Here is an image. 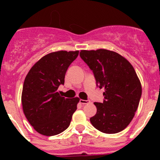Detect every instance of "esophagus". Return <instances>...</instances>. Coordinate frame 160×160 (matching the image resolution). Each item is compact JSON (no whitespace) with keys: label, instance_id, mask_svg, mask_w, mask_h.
Here are the masks:
<instances>
[{"label":"esophagus","instance_id":"1","mask_svg":"<svg viewBox=\"0 0 160 160\" xmlns=\"http://www.w3.org/2000/svg\"><path fill=\"white\" fill-rule=\"evenodd\" d=\"M80 104H82L84 105V104H89V103H90V101H89V100H80Z\"/></svg>","mask_w":160,"mask_h":160}]
</instances>
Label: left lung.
I'll use <instances>...</instances> for the list:
<instances>
[{
  "instance_id": "obj_1",
  "label": "left lung",
  "mask_w": 160,
  "mask_h": 160,
  "mask_svg": "<svg viewBox=\"0 0 160 160\" xmlns=\"http://www.w3.org/2000/svg\"><path fill=\"white\" fill-rule=\"evenodd\" d=\"M81 59L94 74L97 85L104 88L103 103L94 102L97 113L90 118L100 132L114 134L125 129L138 107L142 85L132 64L111 50H81Z\"/></svg>"
}]
</instances>
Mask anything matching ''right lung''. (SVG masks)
<instances>
[{
    "instance_id": "right-lung-1",
    "label": "right lung",
    "mask_w": 160,
    "mask_h": 160,
    "mask_svg": "<svg viewBox=\"0 0 160 160\" xmlns=\"http://www.w3.org/2000/svg\"><path fill=\"white\" fill-rule=\"evenodd\" d=\"M79 51H57L42 57L25 77L22 93L23 112L34 129L46 136L61 133L70 125L79 98H65L58 92L69 66Z\"/></svg>"
}]
</instances>
